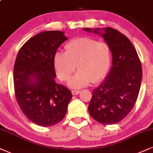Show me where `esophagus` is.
Instances as JSON below:
<instances>
[{
  "mask_svg": "<svg viewBox=\"0 0 153 153\" xmlns=\"http://www.w3.org/2000/svg\"><path fill=\"white\" fill-rule=\"evenodd\" d=\"M71 94H72L73 95H76V94H79V91H78V90H72V91H71Z\"/></svg>",
  "mask_w": 153,
  "mask_h": 153,
  "instance_id": "obj_1",
  "label": "esophagus"
}]
</instances>
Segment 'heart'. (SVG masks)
<instances>
[{
    "label": "heart",
    "instance_id": "heart-1",
    "mask_svg": "<svg viewBox=\"0 0 153 153\" xmlns=\"http://www.w3.org/2000/svg\"><path fill=\"white\" fill-rule=\"evenodd\" d=\"M111 62V48L106 42H99L89 37L73 39L65 47V53H56L54 66L61 81L70 79L76 70L79 71L69 82L72 88H81L90 82L102 81L108 72Z\"/></svg>",
    "mask_w": 153,
    "mask_h": 153
}]
</instances>
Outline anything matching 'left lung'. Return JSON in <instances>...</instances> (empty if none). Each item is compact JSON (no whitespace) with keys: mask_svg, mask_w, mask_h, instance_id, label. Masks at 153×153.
<instances>
[{"mask_svg":"<svg viewBox=\"0 0 153 153\" xmlns=\"http://www.w3.org/2000/svg\"><path fill=\"white\" fill-rule=\"evenodd\" d=\"M94 33L99 32L94 30ZM101 35L111 48L113 67L102 84L93 90L88 112L100 123L112 125L126 118L134 107L142 81V65L134 46L123 34L107 27Z\"/></svg>","mask_w":153,"mask_h":153,"instance_id":"obj_1","label":"left lung"}]
</instances>
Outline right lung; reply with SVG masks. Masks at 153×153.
<instances>
[{
  "label": "right lung",
  "instance_id": "right-lung-1",
  "mask_svg": "<svg viewBox=\"0 0 153 153\" xmlns=\"http://www.w3.org/2000/svg\"><path fill=\"white\" fill-rule=\"evenodd\" d=\"M67 39L63 32H42L25 43L16 56L13 69L16 101L25 116L39 126L61 121L72 97L69 88L54 81V56Z\"/></svg>",
  "mask_w": 153,
  "mask_h": 153
}]
</instances>
